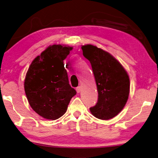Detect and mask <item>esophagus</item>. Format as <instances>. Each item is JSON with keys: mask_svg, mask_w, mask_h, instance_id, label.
<instances>
[{"mask_svg": "<svg viewBox=\"0 0 158 158\" xmlns=\"http://www.w3.org/2000/svg\"><path fill=\"white\" fill-rule=\"evenodd\" d=\"M76 91H77V92H78V93H80V91H81V87H80V86H79V87H77L76 88Z\"/></svg>", "mask_w": 158, "mask_h": 158, "instance_id": "34e87169", "label": "esophagus"}]
</instances>
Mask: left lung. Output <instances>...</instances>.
<instances>
[{
    "label": "left lung",
    "mask_w": 158,
    "mask_h": 158,
    "mask_svg": "<svg viewBox=\"0 0 158 158\" xmlns=\"http://www.w3.org/2000/svg\"><path fill=\"white\" fill-rule=\"evenodd\" d=\"M83 56L89 60L98 92L96 105L90 108L100 120L114 118L125 106L130 91L128 73L109 53L92 44L82 46Z\"/></svg>",
    "instance_id": "8db88e82"
}]
</instances>
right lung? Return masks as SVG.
I'll use <instances>...</instances> for the list:
<instances>
[{
    "label": "right lung",
    "mask_w": 158,
    "mask_h": 158,
    "mask_svg": "<svg viewBox=\"0 0 158 158\" xmlns=\"http://www.w3.org/2000/svg\"><path fill=\"white\" fill-rule=\"evenodd\" d=\"M73 47L53 44L38 56L27 72L24 87L34 111L54 120L67 111L75 89L69 84L64 60Z\"/></svg>",
    "instance_id": "right-lung-1"
}]
</instances>
